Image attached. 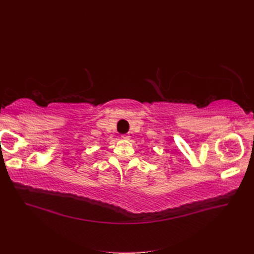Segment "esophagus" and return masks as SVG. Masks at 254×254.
I'll return each instance as SVG.
<instances>
[{
  "mask_svg": "<svg viewBox=\"0 0 254 254\" xmlns=\"http://www.w3.org/2000/svg\"><path fill=\"white\" fill-rule=\"evenodd\" d=\"M122 139H124V140H130V135H129V134H122Z\"/></svg>",
  "mask_w": 254,
  "mask_h": 254,
  "instance_id": "obj_1",
  "label": "esophagus"
}]
</instances>
